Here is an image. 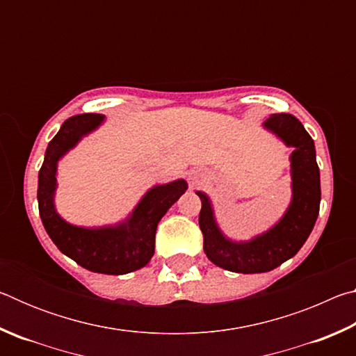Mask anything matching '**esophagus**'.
I'll return each mask as SVG.
<instances>
[{
  "mask_svg": "<svg viewBox=\"0 0 356 356\" xmlns=\"http://www.w3.org/2000/svg\"><path fill=\"white\" fill-rule=\"evenodd\" d=\"M190 182H191L193 186L200 185V184L202 182V176H201L200 172H191V174H190Z\"/></svg>",
  "mask_w": 356,
  "mask_h": 356,
  "instance_id": "1",
  "label": "esophagus"
}]
</instances>
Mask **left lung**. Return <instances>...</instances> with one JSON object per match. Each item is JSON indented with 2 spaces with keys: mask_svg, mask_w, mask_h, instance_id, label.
Segmentation results:
<instances>
[{
  "mask_svg": "<svg viewBox=\"0 0 356 356\" xmlns=\"http://www.w3.org/2000/svg\"><path fill=\"white\" fill-rule=\"evenodd\" d=\"M289 147L291 155L292 202L282 218L267 232L248 242H232L216 225L212 202L202 191L200 227L204 252L218 267L236 273H264L293 257L309 237L321 207V172L316 161L314 141L303 124L292 114H272L264 122Z\"/></svg>",
  "mask_w": 356,
  "mask_h": 356,
  "instance_id": "left-lung-1",
  "label": "left lung"
}]
</instances>
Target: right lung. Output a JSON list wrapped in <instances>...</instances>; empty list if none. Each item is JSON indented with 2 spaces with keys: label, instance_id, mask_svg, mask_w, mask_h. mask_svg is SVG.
<instances>
[{
  "label": "right lung",
  "instance_id": "obj_1",
  "mask_svg": "<svg viewBox=\"0 0 356 356\" xmlns=\"http://www.w3.org/2000/svg\"><path fill=\"white\" fill-rule=\"evenodd\" d=\"M104 119L105 116L94 113L72 116L48 143L39 171V215L47 234L63 254L89 272L125 275L144 267L152 259L159 221L188 185L184 179L155 185L143 196L129 218L114 226L80 227L63 220L55 209L58 161L83 136L97 129Z\"/></svg>",
  "mask_w": 356,
  "mask_h": 356
}]
</instances>
